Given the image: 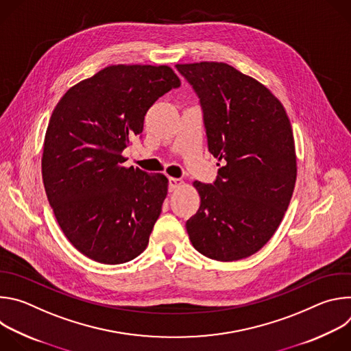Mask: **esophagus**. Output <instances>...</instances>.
Returning <instances> with one entry per match:
<instances>
[{"instance_id":"obj_1","label":"esophagus","mask_w":351,"mask_h":351,"mask_svg":"<svg viewBox=\"0 0 351 351\" xmlns=\"http://www.w3.org/2000/svg\"><path fill=\"white\" fill-rule=\"evenodd\" d=\"M182 184H183V180H182V179H178V178H169V183H168L169 191L176 190V189H178V187H180Z\"/></svg>"}]
</instances>
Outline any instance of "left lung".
Instances as JSON below:
<instances>
[{
  "instance_id": "left-lung-1",
  "label": "left lung",
  "mask_w": 351,
  "mask_h": 351,
  "mask_svg": "<svg viewBox=\"0 0 351 351\" xmlns=\"http://www.w3.org/2000/svg\"><path fill=\"white\" fill-rule=\"evenodd\" d=\"M199 99L208 152L223 161L213 184L194 182L202 204L186 222L198 253L237 261L278 229L294 190L290 121L260 82L223 62L176 65Z\"/></svg>"
}]
</instances>
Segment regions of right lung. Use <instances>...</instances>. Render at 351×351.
Instances as JSON below:
<instances>
[{
    "instance_id": "right-lung-1",
    "label": "right lung",
    "mask_w": 351,
    "mask_h": 351,
    "mask_svg": "<svg viewBox=\"0 0 351 351\" xmlns=\"http://www.w3.org/2000/svg\"><path fill=\"white\" fill-rule=\"evenodd\" d=\"M179 86L165 65H112L71 87L53 111L43 182L64 234L86 257L117 265L145 250L168 179L122 167V153L149 107Z\"/></svg>"
}]
</instances>
